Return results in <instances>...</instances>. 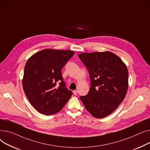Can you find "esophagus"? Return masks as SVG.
Returning <instances> with one entry per match:
<instances>
[{"instance_id": "obj_1", "label": "esophagus", "mask_w": 150, "mask_h": 150, "mask_svg": "<svg viewBox=\"0 0 150 150\" xmlns=\"http://www.w3.org/2000/svg\"><path fill=\"white\" fill-rule=\"evenodd\" d=\"M73 94H74V95H77V90L73 91Z\"/></svg>"}]
</instances>
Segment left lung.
Segmentation results:
<instances>
[{
  "instance_id": "left-lung-1",
  "label": "left lung",
  "mask_w": 150,
  "mask_h": 150,
  "mask_svg": "<svg viewBox=\"0 0 150 150\" xmlns=\"http://www.w3.org/2000/svg\"><path fill=\"white\" fill-rule=\"evenodd\" d=\"M79 57L88 70L91 88L80 99L96 118L111 114L124 99L128 87V71L120 58L110 51L83 52Z\"/></svg>"
}]
</instances>
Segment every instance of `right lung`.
<instances>
[{"instance_id": "1", "label": "right lung", "mask_w": 150, "mask_h": 150, "mask_svg": "<svg viewBox=\"0 0 150 150\" xmlns=\"http://www.w3.org/2000/svg\"><path fill=\"white\" fill-rule=\"evenodd\" d=\"M74 54L69 50L44 49L26 62L22 79L23 91L40 113L47 116L56 114L71 98L72 92L65 87L61 70Z\"/></svg>"}]
</instances>
